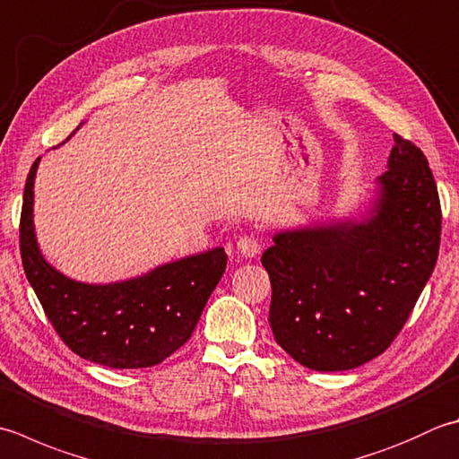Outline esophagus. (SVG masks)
<instances>
[{
	"label": "esophagus",
	"instance_id": "esophagus-1",
	"mask_svg": "<svg viewBox=\"0 0 459 459\" xmlns=\"http://www.w3.org/2000/svg\"><path fill=\"white\" fill-rule=\"evenodd\" d=\"M237 248L245 258H253L260 253V240L255 235H245L237 240Z\"/></svg>",
	"mask_w": 459,
	"mask_h": 459
}]
</instances>
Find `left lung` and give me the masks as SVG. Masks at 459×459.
Masks as SVG:
<instances>
[{"mask_svg":"<svg viewBox=\"0 0 459 459\" xmlns=\"http://www.w3.org/2000/svg\"><path fill=\"white\" fill-rule=\"evenodd\" d=\"M394 141L370 217L278 232L263 255L274 340L310 370H352L380 356L434 273L442 206L432 169L414 143Z\"/></svg>","mask_w":459,"mask_h":459,"instance_id":"left-lung-1","label":"left lung"}]
</instances>
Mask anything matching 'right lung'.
<instances>
[{"label": "right lung", "instance_id": "1", "mask_svg": "<svg viewBox=\"0 0 459 459\" xmlns=\"http://www.w3.org/2000/svg\"><path fill=\"white\" fill-rule=\"evenodd\" d=\"M30 169L20 221V250L27 281L59 338L95 364L151 368L177 352L199 322L206 300L227 268L224 248L186 256L145 276L113 284H85L57 273L39 253L33 232Z\"/></svg>", "mask_w": 459, "mask_h": 459}]
</instances>
